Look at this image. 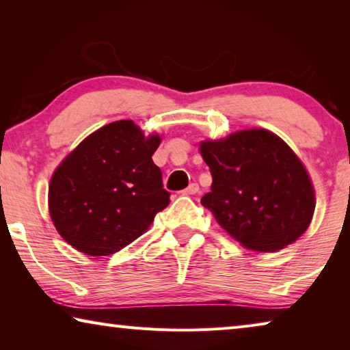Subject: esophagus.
<instances>
[{
    "instance_id": "34e87169",
    "label": "esophagus",
    "mask_w": 350,
    "mask_h": 350,
    "mask_svg": "<svg viewBox=\"0 0 350 350\" xmlns=\"http://www.w3.org/2000/svg\"><path fill=\"white\" fill-rule=\"evenodd\" d=\"M199 193V185L198 183H189L188 188H185L182 191V194H187V196H189V194H196Z\"/></svg>"
}]
</instances>
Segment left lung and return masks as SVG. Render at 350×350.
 Wrapping results in <instances>:
<instances>
[{
	"label": "left lung",
	"instance_id": "left-lung-1",
	"mask_svg": "<svg viewBox=\"0 0 350 350\" xmlns=\"http://www.w3.org/2000/svg\"><path fill=\"white\" fill-rule=\"evenodd\" d=\"M211 191L200 199L217 224L245 248L278 252L303 234L315 210L306 168L267 129L202 142Z\"/></svg>",
	"mask_w": 350,
	"mask_h": 350
}]
</instances>
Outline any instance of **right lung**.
Returning a JSON list of instances; mask_svg holds the SVG:
<instances>
[{"instance_id": "right-lung-1", "label": "right lung", "mask_w": 350, "mask_h": 350, "mask_svg": "<svg viewBox=\"0 0 350 350\" xmlns=\"http://www.w3.org/2000/svg\"><path fill=\"white\" fill-rule=\"evenodd\" d=\"M159 135L145 139L131 120L86 137L55 170L49 211L62 238L90 256H108L146 232L170 204L151 156Z\"/></svg>"}]
</instances>
